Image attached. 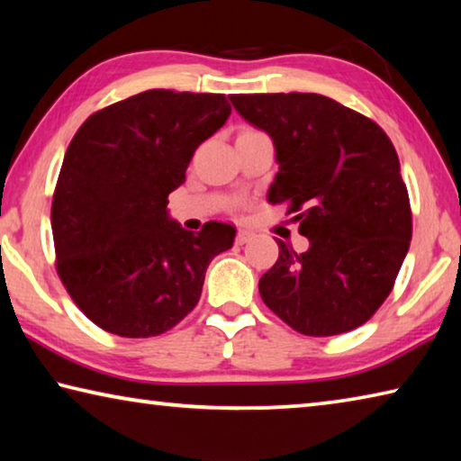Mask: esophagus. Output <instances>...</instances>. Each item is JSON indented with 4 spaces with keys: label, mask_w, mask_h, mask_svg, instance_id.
Listing matches in <instances>:
<instances>
[{
    "label": "esophagus",
    "mask_w": 461,
    "mask_h": 461,
    "mask_svg": "<svg viewBox=\"0 0 461 461\" xmlns=\"http://www.w3.org/2000/svg\"><path fill=\"white\" fill-rule=\"evenodd\" d=\"M252 238V231L249 230H238V236H236V244H246V241Z\"/></svg>",
    "instance_id": "esophagus-1"
}]
</instances>
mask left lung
I'll return each instance as SVG.
<instances>
[{"label":"left lung","instance_id":"left-lung-1","mask_svg":"<svg viewBox=\"0 0 461 461\" xmlns=\"http://www.w3.org/2000/svg\"><path fill=\"white\" fill-rule=\"evenodd\" d=\"M241 118L268 131L278 173L270 203H286L309 249L278 241L260 278L270 311L311 338L364 325L386 301L412 236L399 156L376 122L317 93L230 95Z\"/></svg>","mask_w":461,"mask_h":461}]
</instances>
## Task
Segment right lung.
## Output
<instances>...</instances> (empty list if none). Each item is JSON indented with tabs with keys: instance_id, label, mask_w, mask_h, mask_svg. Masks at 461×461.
Wrapping results in <instances>:
<instances>
[{
	"instance_id": "obj_1",
	"label": "right lung",
	"mask_w": 461,
	"mask_h": 461,
	"mask_svg": "<svg viewBox=\"0 0 461 461\" xmlns=\"http://www.w3.org/2000/svg\"><path fill=\"white\" fill-rule=\"evenodd\" d=\"M231 107L223 93L150 89L91 113L52 194L57 272L75 305L120 338L167 333L199 303L205 270L236 228L183 230L167 215L201 142Z\"/></svg>"
}]
</instances>
